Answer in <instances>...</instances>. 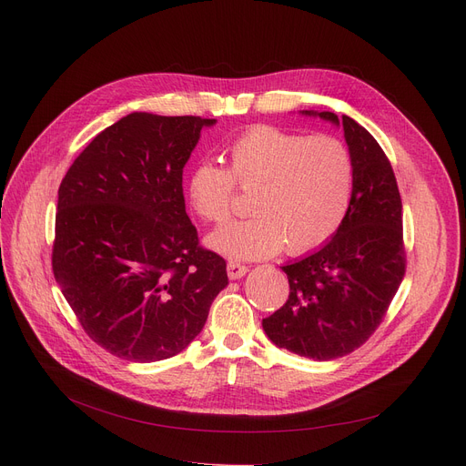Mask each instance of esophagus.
I'll list each match as a JSON object with an SVG mask.
<instances>
[{"label": "esophagus", "mask_w": 466, "mask_h": 466, "mask_svg": "<svg viewBox=\"0 0 466 466\" xmlns=\"http://www.w3.org/2000/svg\"><path fill=\"white\" fill-rule=\"evenodd\" d=\"M227 272H228L230 279H241L243 276L249 272V268L243 266V264H238V262H228L227 264Z\"/></svg>", "instance_id": "esophagus-1"}]
</instances>
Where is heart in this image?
<instances>
[{
    "mask_svg": "<svg viewBox=\"0 0 466 466\" xmlns=\"http://www.w3.org/2000/svg\"><path fill=\"white\" fill-rule=\"evenodd\" d=\"M353 179L351 155L338 137L255 127L230 145L228 169L196 164L185 192L196 215L218 225L230 217L234 185L255 190V217L215 230L206 243L232 260H260L283 246L295 255L323 246L344 223Z\"/></svg>",
    "mask_w": 466,
    "mask_h": 466,
    "instance_id": "1",
    "label": "heart"
}]
</instances>
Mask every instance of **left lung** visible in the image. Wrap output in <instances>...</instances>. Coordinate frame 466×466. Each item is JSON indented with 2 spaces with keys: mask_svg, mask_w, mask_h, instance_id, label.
I'll list each match as a JSON object with an SVG mask.
<instances>
[{
  "mask_svg": "<svg viewBox=\"0 0 466 466\" xmlns=\"http://www.w3.org/2000/svg\"><path fill=\"white\" fill-rule=\"evenodd\" d=\"M300 113L344 130L353 194L344 223L325 246L281 266L289 300L262 319V329L281 350L332 360L370 338L402 283V202L393 167L369 130L348 115Z\"/></svg>",
  "mask_w": 466,
  "mask_h": 466,
  "instance_id": "1",
  "label": "left lung"
}]
</instances>
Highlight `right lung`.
I'll use <instances>...</instances> for the list:
<instances>
[{
  "label": "right lung",
  "instance_id": "right-lung-1",
  "mask_svg": "<svg viewBox=\"0 0 466 466\" xmlns=\"http://www.w3.org/2000/svg\"><path fill=\"white\" fill-rule=\"evenodd\" d=\"M215 122L130 113L62 179L55 279L85 332L120 359L181 353L228 285L225 258L198 246L183 196V167Z\"/></svg>",
  "mask_w": 466,
  "mask_h": 466
}]
</instances>
